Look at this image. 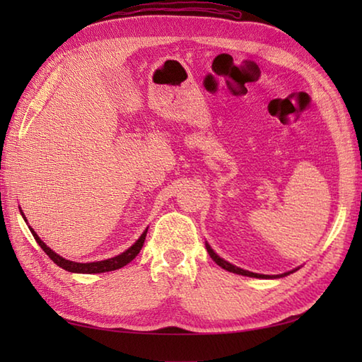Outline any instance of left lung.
Segmentation results:
<instances>
[{"label": "left lung", "mask_w": 362, "mask_h": 362, "mask_svg": "<svg viewBox=\"0 0 362 362\" xmlns=\"http://www.w3.org/2000/svg\"><path fill=\"white\" fill-rule=\"evenodd\" d=\"M205 247H206V252L210 253V257L213 258L214 263H216L218 266H221L222 269H226V271L233 272V274H240V275H245V276H253V279H280V276L289 275V274L294 272V271H291V272H284V274H280V275H263V274L249 272V271H244V269H241V267H236V266H233V264H230L228 261H226V259H222V258L218 255V253L210 247L209 243H205ZM296 271H297V269H296Z\"/></svg>", "instance_id": "8db88e82"}]
</instances>
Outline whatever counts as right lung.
I'll list each match as a JSON object with an SVG mask.
<instances>
[{"label":"right lung","mask_w":362,"mask_h":362,"mask_svg":"<svg viewBox=\"0 0 362 362\" xmlns=\"http://www.w3.org/2000/svg\"><path fill=\"white\" fill-rule=\"evenodd\" d=\"M21 216L25 218V214L21 213ZM26 221V218H25ZM30 233H33L34 240L38 243V245L45 250L46 255H48L54 263H56L57 266H60L62 269H65V271L68 272H76V274H101V272H110V271H117V269L122 267L129 264L130 261H132L138 253H140L143 244H144V240H146V233H148V228L144 230L143 235L138 238L136 243L130 245V247L126 250L119 253V255L113 257V258H109V259H103V261H95V263H76V261H70V259H65L60 255H57L56 252L51 250L48 245H46L40 238H38V235L34 232V228H30Z\"/></svg>","instance_id":"1"}]
</instances>
